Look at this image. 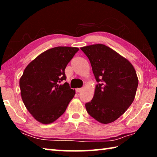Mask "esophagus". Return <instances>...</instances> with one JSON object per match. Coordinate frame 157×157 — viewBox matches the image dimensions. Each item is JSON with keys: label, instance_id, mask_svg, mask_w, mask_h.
I'll return each instance as SVG.
<instances>
[{"label": "esophagus", "instance_id": "1", "mask_svg": "<svg viewBox=\"0 0 157 157\" xmlns=\"http://www.w3.org/2000/svg\"><path fill=\"white\" fill-rule=\"evenodd\" d=\"M82 90H83V89L82 88H78V89H76V91L78 93H79V92H81Z\"/></svg>", "mask_w": 157, "mask_h": 157}]
</instances>
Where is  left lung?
Masks as SVG:
<instances>
[{
	"label": "left lung",
	"mask_w": 157,
	"mask_h": 157,
	"mask_svg": "<svg viewBox=\"0 0 157 157\" xmlns=\"http://www.w3.org/2000/svg\"><path fill=\"white\" fill-rule=\"evenodd\" d=\"M91 62L98 84L88 113L102 124L111 123L125 112L134 100L139 79L126 58L104 44L80 48Z\"/></svg>",
	"instance_id": "left-lung-1"
}]
</instances>
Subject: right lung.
Instances as JSON below:
<instances>
[{
    "mask_svg": "<svg viewBox=\"0 0 157 157\" xmlns=\"http://www.w3.org/2000/svg\"><path fill=\"white\" fill-rule=\"evenodd\" d=\"M78 48L58 46L42 52L26 66L19 80L26 109L42 124H50L65 112L75 91L65 82V68Z\"/></svg>",
    "mask_w": 157,
    "mask_h": 157,
    "instance_id": "1",
    "label": "right lung"
}]
</instances>
